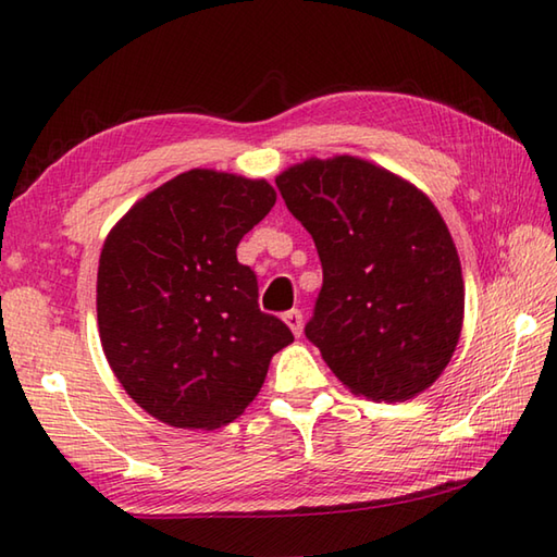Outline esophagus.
<instances>
[{"instance_id":"obj_1","label":"esophagus","mask_w":557,"mask_h":557,"mask_svg":"<svg viewBox=\"0 0 557 557\" xmlns=\"http://www.w3.org/2000/svg\"><path fill=\"white\" fill-rule=\"evenodd\" d=\"M282 318H285V323L289 325L292 333L299 337V335H301V327H304V315H301V311H299V309H292V311H287Z\"/></svg>"}]
</instances>
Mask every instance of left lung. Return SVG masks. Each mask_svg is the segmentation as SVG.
<instances>
[{
  "label": "left lung",
  "mask_w": 557,
  "mask_h": 557,
  "mask_svg": "<svg viewBox=\"0 0 557 557\" xmlns=\"http://www.w3.org/2000/svg\"><path fill=\"white\" fill-rule=\"evenodd\" d=\"M275 184L321 258L323 287L304 333L330 371L373 401L431 387L459 342L465 280L429 196L351 156L299 162Z\"/></svg>",
  "instance_id": "8db88e82"
}]
</instances>
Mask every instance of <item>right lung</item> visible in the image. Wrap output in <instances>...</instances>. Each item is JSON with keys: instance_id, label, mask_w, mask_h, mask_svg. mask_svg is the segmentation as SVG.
I'll use <instances>...</instances> for the list:
<instances>
[{"instance_id": "obj_1", "label": "right lung", "mask_w": 557, "mask_h": 557, "mask_svg": "<svg viewBox=\"0 0 557 557\" xmlns=\"http://www.w3.org/2000/svg\"><path fill=\"white\" fill-rule=\"evenodd\" d=\"M265 180L191 170L114 224L98 268V327L116 381L176 429L227 425L294 342L258 309L256 272L236 246L275 206Z\"/></svg>"}]
</instances>
